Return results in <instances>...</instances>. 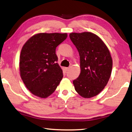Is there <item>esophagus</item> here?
I'll return each instance as SVG.
<instances>
[{"instance_id": "1", "label": "esophagus", "mask_w": 132, "mask_h": 132, "mask_svg": "<svg viewBox=\"0 0 132 132\" xmlns=\"http://www.w3.org/2000/svg\"><path fill=\"white\" fill-rule=\"evenodd\" d=\"M65 70L66 71H68L69 70H70V67H67V68H65Z\"/></svg>"}]
</instances>
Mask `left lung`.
Listing matches in <instances>:
<instances>
[{"mask_svg":"<svg viewBox=\"0 0 132 132\" xmlns=\"http://www.w3.org/2000/svg\"><path fill=\"white\" fill-rule=\"evenodd\" d=\"M70 38L79 52L80 73L73 80L75 89L84 98L98 94L111 74L112 60L107 46L93 33H71Z\"/></svg>","mask_w":132,"mask_h":132,"instance_id":"8db88e82","label":"left lung"}]
</instances>
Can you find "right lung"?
<instances>
[{"label": "right lung", "instance_id": "right-lung-1", "mask_svg": "<svg viewBox=\"0 0 132 132\" xmlns=\"http://www.w3.org/2000/svg\"><path fill=\"white\" fill-rule=\"evenodd\" d=\"M67 34L40 33L24 44L20 57L21 78L31 93L46 98L56 89L63 77L55 48Z\"/></svg>", "mask_w": 132, "mask_h": 132}]
</instances>
